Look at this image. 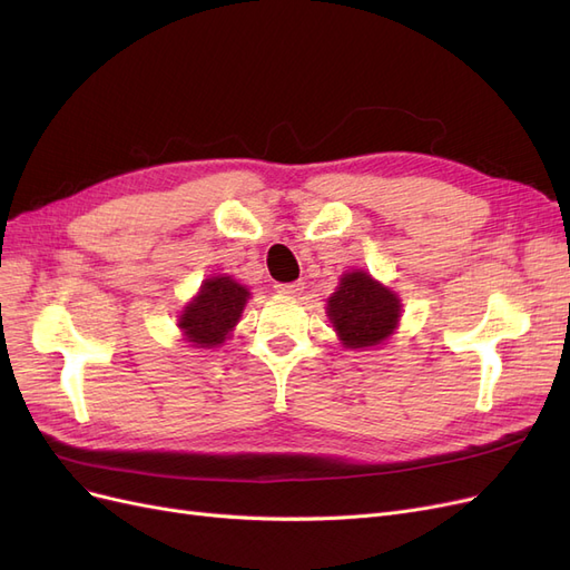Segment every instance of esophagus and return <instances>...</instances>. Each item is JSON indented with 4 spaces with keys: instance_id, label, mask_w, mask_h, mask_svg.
<instances>
[{
    "instance_id": "obj_1",
    "label": "esophagus",
    "mask_w": 570,
    "mask_h": 570,
    "mask_svg": "<svg viewBox=\"0 0 570 570\" xmlns=\"http://www.w3.org/2000/svg\"><path fill=\"white\" fill-rule=\"evenodd\" d=\"M275 289H278L281 295H292V297H295V295H299V292L304 289V283H302V281H295V283H278V285H275Z\"/></svg>"
}]
</instances>
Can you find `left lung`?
I'll use <instances>...</instances> for the list:
<instances>
[{
    "label": "left lung",
    "mask_w": 570,
    "mask_h": 570,
    "mask_svg": "<svg viewBox=\"0 0 570 570\" xmlns=\"http://www.w3.org/2000/svg\"><path fill=\"white\" fill-rule=\"evenodd\" d=\"M327 316L350 350L373 347L392 335L400 321V299L364 271H354L327 299Z\"/></svg>",
    "instance_id": "8db88e82"
}]
</instances>
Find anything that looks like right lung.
Segmentation results:
<instances>
[{
	"mask_svg": "<svg viewBox=\"0 0 570 570\" xmlns=\"http://www.w3.org/2000/svg\"><path fill=\"white\" fill-rule=\"evenodd\" d=\"M249 292L228 275L204 281L195 302L185 306L180 327L189 342L199 347H216L233 331L247 304Z\"/></svg>",
	"mask_w": 570,
	"mask_h": 570,
	"instance_id": "obj_1",
	"label": "right lung"
}]
</instances>
